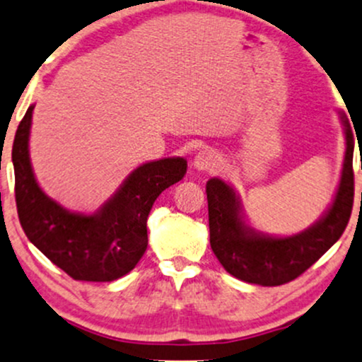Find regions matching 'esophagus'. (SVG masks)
<instances>
[{"label":"esophagus","mask_w":362,"mask_h":362,"mask_svg":"<svg viewBox=\"0 0 362 362\" xmlns=\"http://www.w3.org/2000/svg\"><path fill=\"white\" fill-rule=\"evenodd\" d=\"M220 156L218 153L211 148H202L199 153L194 158V166L197 170H206V172H214V170L220 168Z\"/></svg>","instance_id":"1"}]
</instances>
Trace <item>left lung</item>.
Masks as SVG:
<instances>
[{"instance_id": "left-lung-1", "label": "left lung", "mask_w": 362, "mask_h": 362, "mask_svg": "<svg viewBox=\"0 0 362 362\" xmlns=\"http://www.w3.org/2000/svg\"><path fill=\"white\" fill-rule=\"evenodd\" d=\"M342 122L347 148L335 201L317 223L297 235L276 239L256 233L242 220L235 192L220 178L208 180L209 244L230 275L263 287L288 284L303 275L342 237L354 204V136L344 115Z\"/></svg>"}]
</instances>
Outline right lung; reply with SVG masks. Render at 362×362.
I'll return each instance as SVG.
<instances>
[{"label":"right lung","mask_w":362,"mask_h":362,"mask_svg":"<svg viewBox=\"0 0 362 362\" xmlns=\"http://www.w3.org/2000/svg\"><path fill=\"white\" fill-rule=\"evenodd\" d=\"M34 106L15 134L11 160L20 225L35 247L81 281H113L136 268L148 247V214L165 189L187 173L184 158L146 163L96 214L66 211L42 192L29 160Z\"/></svg>","instance_id":"add662e5"}]
</instances>
